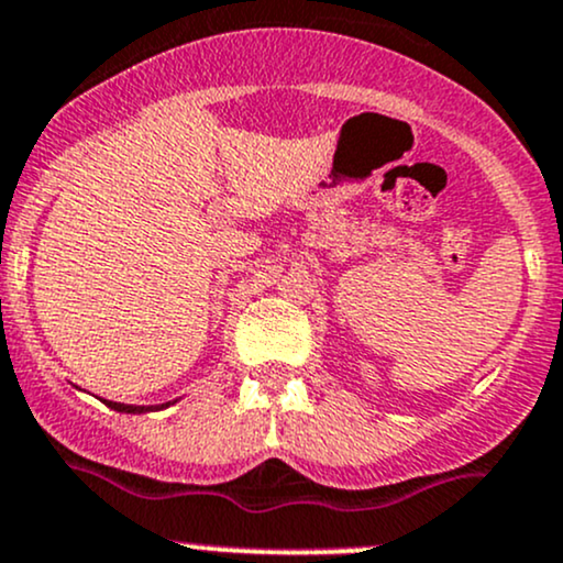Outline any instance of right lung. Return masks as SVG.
Listing matches in <instances>:
<instances>
[{"label":"right lung","instance_id":"1","mask_svg":"<svg viewBox=\"0 0 563 563\" xmlns=\"http://www.w3.org/2000/svg\"><path fill=\"white\" fill-rule=\"evenodd\" d=\"M103 404H107L109 409H114L120 413H146V411H154V409H168V406L176 404V400H168V404H159V406H133V404H117V400H103Z\"/></svg>","mask_w":563,"mask_h":563}]
</instances>
